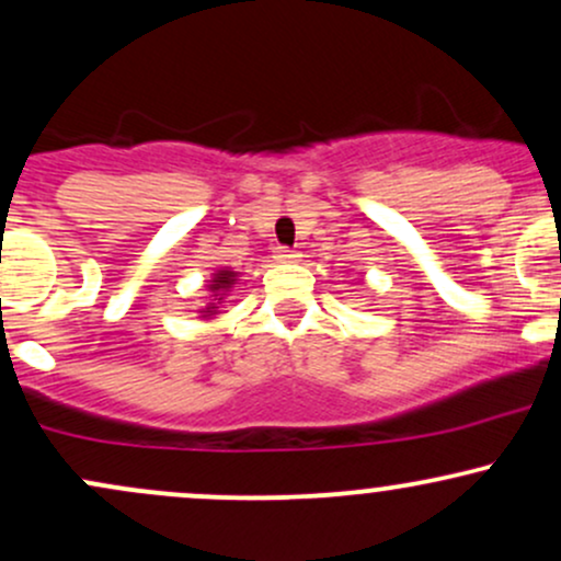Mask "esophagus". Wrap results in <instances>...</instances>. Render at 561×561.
Returning <instances> with one entry per match:
<instances>
[{
  "label": "esophagus",
  "instance_id": "34e87169",
  "mask_svg": "<svg viewBox=\"0 0 561 561\" xmlns=\"http://www.w3.org/2000/svg\"><path fill=\"white\" fill-rule=\"evenodd\" d=\"M274 259L279 261V263H289V261L298 259V253H295V250H289V248H276L274 250Z\"/></svg>",
  "mask_w": 561,
  "mask_h": 561
}]
</instances>
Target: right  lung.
Returning <instances> with one entry per match:
<instances>
[{
	"mask_svg": "<svg viewBox=\"0 0 561 561\" xmlns=\"http://www.w3.org/2000/svg\"><path fill=\"white\" fill-rule=\"evenodd\" d=\"M231 276H234V274H231V272H218L216 274V285H210V289H214V293L216 295H221V293H218V289H224V287H229L231 285V282H234V279H231ZM218 300H221V298H218Z\"/></svg>",
	"mask_w": 561,
	"mask_h": 561,
	"instance_id": "obj_1",
	"label": "right lung"
}]
</instances>
